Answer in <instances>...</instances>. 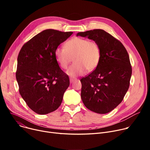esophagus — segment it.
Here are the masks:
<instances>
[{"label": "esophagus", "instance_id": "34e87169", "mask_svg": "<svg viewBox=\"0 0 150 150\" xmlns=\"http://www.w3.org/2000/svg\"><path fill=\"white\" fill-rule=\"evenodd\" d=\"M76 80L75 79V78H70V83H74L75 81H76Z\"/></svg>", "mask_w": 150, "mask_h": 150}]
</instances>
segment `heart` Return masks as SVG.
Masks as SVG:
<instances>
[{
	"mask_svg": "<svg viewBox=\"0 0 150 150\" xmlns=\"http://www.w3.org/2000/svg\"><path fill=\"white\" fill-rule=\"evenodd\" d=\"M65 47H58L54 55L59 67L66 69L70 63L74 64L67 70V74L71 77L82 75L85 71L92 72L97 67L101 57L100 47L94 41L75 37L69 40Z\"/></svg>",
	"mask_w": 150,
	"mask_h": 150,
	"instance_id": "heart-1",
	"label": "heart"
}]
</instances>
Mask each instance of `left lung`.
Masks as SVG:
<instances>
[{
    "mask_svg": "<svg viewBox=\"0 0 150 150\" xmlns=\"http://www.w3.org/2000/svg\"><path fill=\"white\" fill-rule=\"evenodd\" d=\"M78 36L97 42L101 52L96 69L80 80L83 103L94 112L108 113L121 103L128 90L132 74L128 53L120 41L103 30L79 32Z\"/></svg>",
    "mask_w": 150,
    "mask_h": 150,
    "instance_id": "8db88e82",
    "label": "left lung"
}]
</instances>
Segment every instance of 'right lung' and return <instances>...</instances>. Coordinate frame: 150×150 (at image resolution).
<instances>
[{
  "label": "right lung",
  "mask_w": 150,
  "mask_h": 150,
  "mask_svg": "<svg viewBox=\"0 0 150 150\" xmlns=\"http://www.w3.org/2000/svg\"><path fill=\"white\" fill-rule=\"evenodd\" d=\"M72 33L45 30L23 45L19 52L16 73L19 93L28 106L38 114L57 110L70 84L54 52Z\"/></svg>",
  "instance_id": "obj_1"
}]
</instances>
